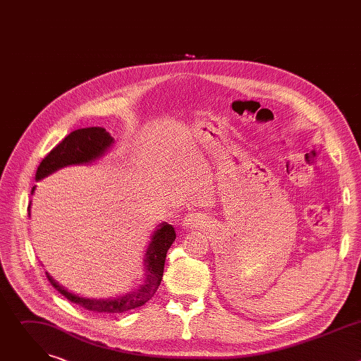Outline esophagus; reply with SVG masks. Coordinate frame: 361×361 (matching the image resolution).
<instances>
[{
    "mask_svg": "<svg viewBox=\"0 0 361 361\" xmlns=\"http://www.w3.org/2000/svg\"><path fill=\"white\" fill-rule=\"evenodd\" d=\"M195 223H197V220H195V217L194 216H185L184 219H183V221H181V224H183V227L184 228H192L194 226H195Z\"/></svg>",
    "mask_w": 361,
    "mask_h": 361,
    "instance_id": "1",
    "label": "esophagus"
}]
</instances>
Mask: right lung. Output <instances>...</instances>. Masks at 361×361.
<instances>
[{
    "label": "right lung",
    "mask_w": 361,
    "mask_h": 361,
    "mask_svg": "<svg viewBox=\"0 0 361 361\" xmlns=\"http://www.w3.org/2000/svg\"><path fill=\"white\" fill-rule=\"evenodd\" d=\"M113 142H114V138L101 127L75 130L70 133L60 144H57L42 159V161L37 169L35 180L38 181L66 166L84 164V163L94 161L95 159L101 157L102 154L107 151V148H110ZM34 188L31 190V194L34 192ZM28 212H30V205H28ZM159 227L160 228L154 233L151 243L145 251L144 263L147 267V280L135 291H130L123 297H117L111 300H90L67 291L49 276L47 277L51 286H53L59 293H61L67 300L84 307L88 312L110 313V314L130 312L133 308H137L145 304L154 294H156L161 283L166 255L170 245L176 240V231H174V227L167 223H163Z\"/></svg>",
    "instance_id": "right-lung-1"
}]
</instances>
